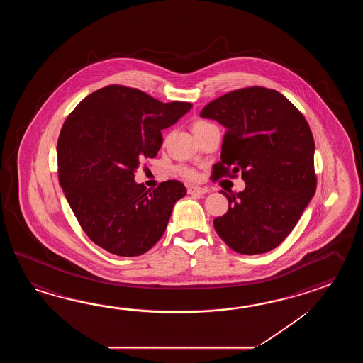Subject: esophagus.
Masks as SVG:
<instances>
[{"label":"esophagus","mask_w":363,"mask_h":363,"mask_svg":"<svg viewBox=\"0 0 363 363\" xmlns=\"http://www.w3.org/2000/svg\"><path fill=\"white\" fill-rule=\"evenodd\" d=\"M188 193L189 194H206L208 193V188H202V186H197V185H193V186H189L188 188Z\"/></svg>","instance_id":"esophagus-1"}]
</instances>
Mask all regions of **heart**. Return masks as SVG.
Returning <instances> with one entry per match:
<instances>
[{"label":"heart","instance_id":"obj_1","mask_svg":"<svg viewBox=\"0 0 363 363\" xmlns=\"http://www.w3.org/2000/svg\"><path fill=\"white\" fill-rule=\"evenodd\" d=\"M206 122H203V121H199V122H194L193 123V130H196V128H199L201 125H205ZM178 172L180 174V177H183V178L186 179V180H196V179L199 178V174H197V171L193 170L191 167H185V166H182V167H179Z\"/></svg>","mask_w":363,"mask_h":363}]
</instances>
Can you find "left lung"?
Instances as JSON below:
<instances>
[{
    "label": "left lung",
    "mask_w": 363,
    "mask_h": 363,
    "mask_svg": "<svg viewBox=\"0 0 363 363\" xmlns=\"http://www.w3.org/2000/svg\"><path fill=\"white\" fill-rule=\"evenodd\" d=\"M200 116L225 128L213 179L241 171L242 192H223L228 210L214 219L220 239L240 255H262L286 239L316 189L314 138L281 93L263 86L225 93Z\"/></svg>",
    "instance_id": "left-lung-1"
}]
</instances>
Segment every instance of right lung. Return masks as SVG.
Wrapping results in <instances>:
<instances>
[{
  "instance_id": "right-lung-1",
  "label": "right lung",
  "mask_w": 363,
  "mask_h": 363,
  "mask_svg": "<svg viewBox=\"0 0 363 363\" xmlns=\"http://www.w3.org/2000/svg\"><path fill=\"white\" fill-rule=\"evenodd\" d=\"M191 108V102L163 104L139 89L108 85L67 116L57 143L58 179L94 244L113 255L136 257L162 238L186 188L167 180L150 191L135 182V171L161 149V130Z\"/></svg>"
}]
</instances>
